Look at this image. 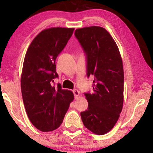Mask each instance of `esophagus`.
<instances>
[{"label": "esophagus", "mask_w": 153, "mask_h": 153, "mask_svg": "<svg viewBox=\"0 0 153 153\" xmlns=\"http://www.w3.org/2000/svg\"><path fill=\"white\" fill-rule=\"evenodd\" d=\"M73 93H74V95L75 99H77V98H78V97L79 96V91H78V90L75 89V90H74V91H73Z\"/></svg>", "instance_id": "1"}]
</instances>
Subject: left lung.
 I'll return each mask as SVG.
<instances>
[{"mask_svg": "<svg viewBox=\"0 0 153 153\" xmlns=\"http://www.w3.org/2000/svg\"><path fill=\"white\" fill-rule=\"evenodd\" d=\"M75 36L87 56V75H93V93H85L88 108L81 113L83 125L103 135L111 130L123 106L124 72L116 42L100 26L78 28Z\"/></svg>", "mask_w": 153, "mask_h": 153, "instance_id": "obj_1", "label": "left lung"}]
</instances>
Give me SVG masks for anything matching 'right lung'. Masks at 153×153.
I'll return each mask as SVG.
<instances>
[{
  "mask_svg": "<svg viewBox=\"0 0 153 153\" xmlns=\"http://www.w3.org/2000/svg\"><path fill=\"white\" fill-rule=\"evenodd\" d=\"M74 28L53 27L42 30L30 43L25 56L21 89L26 114L42 131L60 127L74 94L52 84L58 77L55 61L72 36Z\"/></svg>",
  "mask_w": 153,
  "mask_h": 153,
  "instance_id": "add662e5",
  "label": "right lung"
}]
</instances>
